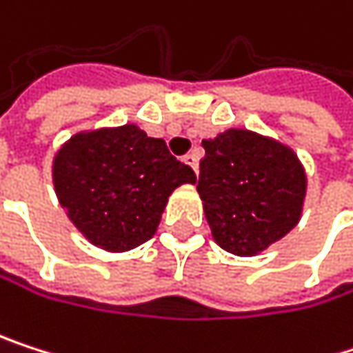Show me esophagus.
I'll list each match as a JSON object with an SVG mask.
<instances>
[{
    "label": "esophagus",
    "mask_w": 353,
    "mask_h": 353,
    "mask_svg": "<svg viewBox=\"0 0 353 353\" xmlns=\"http://www.w3.org/2000/svg\"><path fill=\"white\" fill-rule=\"evenodd\" d=\"M184 163L190 165V167L194 169V173H199V154H196V152H188V154L184 157Z\"/></svg>",
    "instance_id": "1"
}]
</instances>
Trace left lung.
<instances>
[{"instance_id":"1","label":"left lung","mask_w":353,"mask_h":353,"mask_svg":"<svg viewBox=\"0 0 353 353\" xmlns=\"http://www.w3.org/2000/svg\"><path fill=\"white\" fill-rule=\"evenodd\" d=\"M203 146L196 190L223 250L254 256L298 225L306 173L292 148L248 130H228Z\"/></svg>"}]
</instances>
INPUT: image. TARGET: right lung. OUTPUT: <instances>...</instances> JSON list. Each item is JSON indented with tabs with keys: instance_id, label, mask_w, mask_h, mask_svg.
Wrapping results in <instances>:
<instances>
[{
	"instance_id": "1",
	"label": "right lung",
	"mask_w": 353,
	"mask_h": 353,
	"mask_svg": "<svg viewBox=\"0 0 353 353\" xmlns=\"http://www.w3.org/2000/svg\"><path fill=\"white\" fill-rule=\"evenodd\" d=\"M192 167L165 140L128 123L76 134L53 161V184L70 221L109 252L132 250L152 238L169 194L194 184Z\"/></svg>"
}]
</instances>
